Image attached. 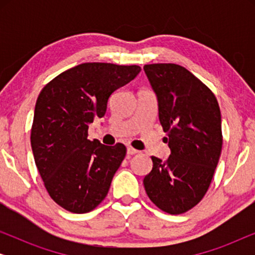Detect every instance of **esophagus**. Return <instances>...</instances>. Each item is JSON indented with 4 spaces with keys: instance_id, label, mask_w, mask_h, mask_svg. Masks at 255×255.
<instances>
[{
    "instance_id": "esophagus-1",
    "label": "esophagus",
    "mask_w": 255,
    "mask_h": 255,
    "mask_svg": "<svg viewBox=\"0 0 255 255\" xmlns=\"http://www.w3.org/2000/svg\"><path fill=\"white\" fill-rule=\"evenodd\" d=\"M139 153L138 149H135L133 147H131V146H128V155H133V154H137Z\"/></svg>"
}]
</instances>
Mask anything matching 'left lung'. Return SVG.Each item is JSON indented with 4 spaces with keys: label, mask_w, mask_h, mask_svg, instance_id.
<instances>
[{
    "label": "left lung",
    "mask_w": 255,
    "mask_h": 255,
    "mask_svg": "<svg viewBox=\"0 0 255 255\" xmlns=\"http://www.w3.org/2000/svg\"><path fill=\"white\" fill-rule=\"evenodd\" d=\"M158 96L160 124L170 155L152 156L144 177L146 194L160 210L181 215L207 194L222 153V117L215 94L182 66L145 65Z\"/></svg>",
    "instance_id": "obj_1"
}]
</instances>
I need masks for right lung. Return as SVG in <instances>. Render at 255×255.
<instances>
[{"mask_svg": "<svg viewBox=\"0 0 255 255\" xmlns=\"http://www.w3.org/2000/svg\"><path fill=\"white\" fill-rule=\"evenodd\" d=\"M137 65L85 62L55 76L41 89L34 108L31 147L48 195L74 214L95 209L109 191L127 154L88 139V125L103 117L108 100L139 74Z\"/></svg>", "mask_w": 255, "mask_h": 255, "instance_id": "right-lung-1", "label": "right lung"}]
</instances>
